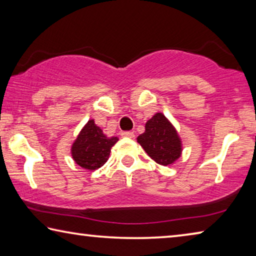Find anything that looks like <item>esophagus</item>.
<instances>
[{
	"label": "esophagus",
	"instance_id": "34e87169",
	"mask_svg": "<svg viewBox=\"0 0 256 256\" xmlns=\"http://www.w3.org/2000/svg\"><path fill=\"white\" fill-rule=\"evenodd\" d=\"M120 136H124V138H134V133L133 132H131V131H124V132H122L120 133Z\"/></svg>",
	"mask_w": 256,
	"mask_h": 256
}]
</instances>
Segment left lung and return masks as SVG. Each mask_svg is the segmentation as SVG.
Instances as JSON below:
<instances>
[{
    "label": "left lung",
    "instance_id": "obj_1",
    "mask_svg": "<svg viewBox=\"0 0 256 256\" xmlns=\"http://www.w3.org/2000/svg\"><path fill=\"white\" fill-rule=\"evenodd\" d=\"M138 142L151 159L162 166L174 164L182 154V141L166 116L157 112L146 123V131Z\"/></svg>",
    "mask_w": 256,
    "mask_h": 256
}]
</instances>
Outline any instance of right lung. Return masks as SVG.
<instances>
[{
  "label": "right lung",
  "instance_id": "obj_1",
  "mask_svg": "<svg viewBox=\"0 0 256 256\" xmlns=\"http://www.w3.org/2000/svg\"><path fill=\"white\" fill-rule=\"evenodd\" d=\"M118 141L116 136L107 138L102 130L94 124V120H89L73 142L72 158L80 167L94 170L107 162L112 146Z\"/></svg>",
  "mask_w": 256,
  "mask_h": 256
}]
</instances>
